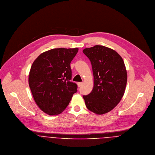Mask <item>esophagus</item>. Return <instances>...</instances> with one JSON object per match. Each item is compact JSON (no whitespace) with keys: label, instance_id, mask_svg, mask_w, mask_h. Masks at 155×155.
I'll use <instances>...</instances> for the list:
<instances>
[{"label":"esophagus","instance_id":"34e87169","mask_svg":"<svg viewBox=\"0 0 155 155\" xmlns=\"http://www.w3.org/2000/svg\"><path fill=\"white\" fill-rule=\"evenodd\" d=\"M82 85H83V82H78V85L79 87H81Z\"/></svg>","mask_w":155,"mask_h":155}]
</instances>
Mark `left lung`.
Wrapping results in <instances>:
<instances>
[{"instance_id":"obj_1","label":"left lung","mask_w":155,"mask_h":155,"mask_svg":"<svg viewBox=\"0 0 155 155\" xmlns=\"http://www.w3.org/2000/svg\"><path fill=\"white\" fill-rule=\"evenodd\" d=\"M91 61L94 88L84 95L87 109L97 114L113 110L121 100L126 88L127 72L124 60L114 50L95 45L83 50Z\"/></svg>"}]
</instances>
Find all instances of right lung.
I'll return each instance as SVG.
<instances>
[{"mask_svg":"<svg viewBox=\"0 0 155 155\" xmlns=\"http://www.w3.org/2000/svg\"><path fill=\"white\" fill-rule=\"evenodd\" d=\"M78 48H54L42 53L31 67L28 84L33 98L41 109L49 115H57L65 110L76 84L70 82V63Z\"/></svg>","mask_w":155,"mask_h":155,"instance_id":"1","label":"right lung"}]
</instances>
